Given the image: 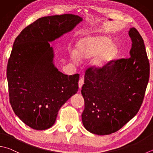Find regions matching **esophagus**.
<instances>
[{"label":"esophagus","mask_w":153,"mask_h":153,"mask_svg":"<svg viewBox=\"0 0 153 153\" xmlns=\"http://www.w3.org/2000/svg\"><path fill=\"white\" fill-rule=\"evenodd\" d=\"M83 84H84V78H80L79 81V86L80 88H82Z\"/></svg>","instance_id":"34e87169"}]
</instances>
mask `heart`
Segmentation results:
<instances>
[{
    "label": "heart",
    "mask_w": 153,
    "mask_h": 153,
    "mask_svg": "<svg viewBox=\"0 0 153 153\" xmlns=\"http://www.w3.org/2000/svg\"><path fill=\"white\" fill-rule=\"evenodd\" d=\"M116 53L111 41L104 36H88L80 40L77 43L74 59H88L96 55L91 62L93 67L100 68L112 60Z\"/></svg>",
    "instance_id": "obj_1"
}]
</instances>
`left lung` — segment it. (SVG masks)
<instances>
[{"instance_id":"8db88e82","label":"left lung","mask_w":153,"mask_h":153,"mask_svg":"<svg viewBox=\"0 0 153 153\" xmlns=\"http://www.w3.org/2000/svg\"><path fill=\"white\" fill-rule=\"evenodd\" d=\"M131 57L112 60L100 68L86 69L81 93L85 99L82 121L98 135L119 131L137 114L147 86L150 65L144 41L131 28Z\"/></svg>"}]
</instances>
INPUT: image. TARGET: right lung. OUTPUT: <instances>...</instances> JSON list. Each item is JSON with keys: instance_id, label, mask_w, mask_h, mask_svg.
<instances>
[{"instance_id": "obj_1", "label": "right lung", "mask_w": 153, "mask_h": 153, "mask_svg": "<svg viewBox=\"0 0 153 153\" xmlns=\"http://www.w3.org/2000/svg\"><path fill=\"white\" fill-rule=\"evenodd\" d=\"M80 21L71 14L42 17L14 41L7 69L9 101L14 113L32 128L51 127L60 108L79 90V74L68 76L54 66L49 42Z\"/></svg>"}]
</instances>
